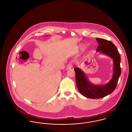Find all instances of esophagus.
<instances>
[{
	"label": "esophagus",
	"mask_w": 132,
	"mask_h": 132,
	"mask_svg": "<svg viewBox=\"0 0 132 132\" xmlns=\"http://www.w3.org/2000/svg\"><path fill=\"white\" fill-rule=\"evenodd\" d=\"M72 64H71V63H69V64H68L67 65V68H66V69H70L72 68Z\"/></svg>",
	"instance_id": "34e87169"
}]
</instances>
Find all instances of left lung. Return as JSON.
<instances>
[{"mask_svg":"<svg viewBox=\"0 0 132 132\" xmlns=\"http://www.w3.org/2000/svg\"><path fill=\"white\" fill-rule=\"evenodd\" d=\"M98 43L96 50L108 56L113 61V74L111 80L104 85H95L89 82L84 72L79 68H74L76 73V82L78 89L81 94L90 98H101L111 94L116 88L118 81L121 75L119 52L115 45L111 41L96 38Z\"/></svg>","mask_w":132,"mask_h":132,"instance_id":"left-lung-1","label":"left lung"}]
</instances>
